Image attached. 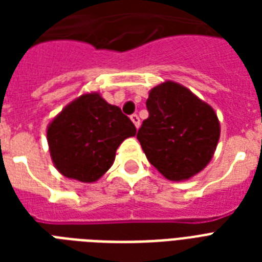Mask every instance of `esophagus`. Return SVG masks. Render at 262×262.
Returning a JSON list of instances; mask_svg holds the SVG:
<instances>
[{
    "instance_id": "esophagus-1",
    "label": "esophagus",
    "mask_w": 262,
    "mask_h": 262,
    "mask_svg": "<svg viewBox=\"0 0 262 262\" xmlns=\"http://www.w3.org/2000/svg\"><path fill=\"white\" fill-rule=\"evenodd\" d=\"M130 119H132V122L135 123V126L139 129L140 127V118H139V115L137 114H132L130 115Z\"/></svg>"
}]
</instances>
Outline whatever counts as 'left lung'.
Listing matches in <instances>:
<instances>
[{
  "instance_id": "obj_1",
  "label": "left lung",
  "mask_w": 262,
  "mask_h": 262,
  "mask_svg": "<svg viewBox=\"0 0 262 262\" xmlns=\"http://www.w3.org/2000/svg\"><path fill=\"white\" fill-rule=\"evenodd\" d=\"M147 110L137 139L158 171L182 181L209 163L220 136L217 115L209 104L187 88L166 81L151 90Z\"/></svg>"
}]
</instances>
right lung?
Listing matches in <instances>:
<instances>
[{"instance_id":"obj_1","label":"right lung","mask_w":262,"mask_h":262,"mask_svg":"<svg viewBox=\"0 0 262 262\" xmlns=\"http://www.w3.org/2000/svg\"><path fill=\"white\" fill-rule=\"evenodd\" d=\"M136 126L121 108L99 94H87L68 104L49 125L47 141L59 172L80 182H95L114 163L123 140Z\"/></svg>"}]
</instances>
